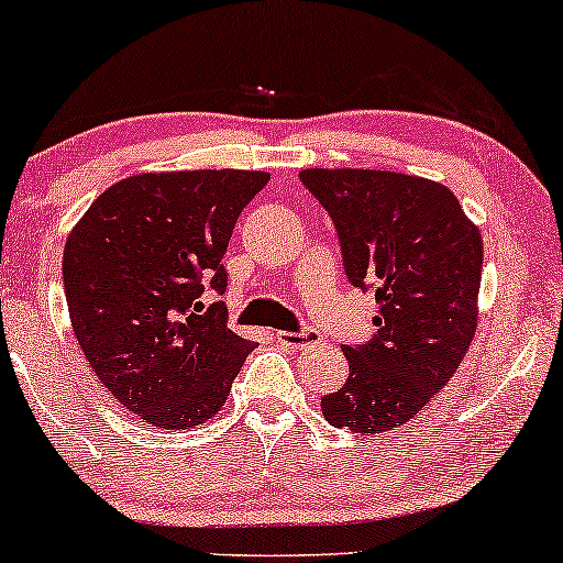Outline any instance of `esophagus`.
<instances>
[{"instance_id":"esophagus-1","label":"esophagus","mask_w":563,"mask_h":563,"mask_svg":"<svg viewBox=\"0 0 563 563\" xmlns=\"http://www.w3.org/2000/svg\"><path fill=\"white\" fill-rule=\"evenodd\" d=\"M276 339H279L282 344H289V346H305V344H310V341H316L318 333L310 331V328H305V331H297V333L279 331L276 333Z\"/></svg>"}]
</instances>
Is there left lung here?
<instances>
[{
	"mask_svg": "<svg viewBox=\"0 0 563 563\" xmlns=\"http://www.w3.org/2000/svg\"><path fill=\"white\" fill-rule=\"evenodd\" d=\"M305 188L331 214L354 287L375 289L377 333L344 346L349 377L320 400L333 427H404L440 393L478 325L484 240L442 184L390 170L308 167Z\"/></svg>",
	"mask_w": 563,
	"mask_h": 563,
	"instance_id": "1",
	"label": "left lung"
}]
</instances>
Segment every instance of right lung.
<instances>
[{
  "label": "right lung",
  "instance_id": "add662e5",
  "mask_svg": "<svg viewBox=\"0 0 563 563\" xmlns=\"http://www.w3.org/2000/svg\"><path fill=\"white\" fill-rule=\"evenodd\" d=\"M261 170L123 178L92 201L64 245V291L79 349L123 408L152 427L191 429L230 396L253 341L230 331L222 258Z\"/></svg>",
  "mask_w": 563,
  "mask_h": 563
}]
</instances>
